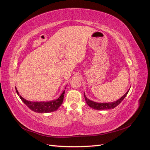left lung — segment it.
Returning a JSON list of instances; mask_svg holds the SVG:
<instances>
[{
  "instance_id": "1",
  "label": "left lung",
  "mask_w": 150,
  "mask_h": 150,
  "mask_svg": "<svg viewBox=\"0 0 150 150\" xmlns=\"http://www.w3.org/2000/svg\"><path fill=\"white\" fill-rule=\"evenodd\" d=\"M129 90L126 92V93L124 94L122 97H120L119 100H117L116 101L114 102H111V103H96V102L92 101L86 97L85 93L84 94V98L87 104L90 108H92L94 110H110V109H113V108L117 106L121 102H122L124 98L126 97V96L128 94L129 92Z\"/></svg>"
}]
</instances>
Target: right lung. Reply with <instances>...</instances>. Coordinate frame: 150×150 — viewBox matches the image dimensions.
Returning <instances> with one entry per match:
<instances>
[{
  "label": "right lung",
  "mask_w": 150,
  "mask_h": 150,
  "mask_svg": "<svg viewBox=\"0 0 150 150\" xmlns=\"http://www.w3.org/2000/svg\"><path fill=\"white\" fill-rule=\"evenodd\" d=\"M66 89V88H65ZM16 92L20 97L22 101L30 108V110L37 113H50L53 111H55L59 109V108L61 106L63 103L64 96L65 90L62 91L61 95H60L57 99L52 100L50 101H40V102H33L28 100L26 98L22 97L19 94L17 88L15 87Z\"/></svg>",
  "instance_id": "obj_1"
}]
</instances>
